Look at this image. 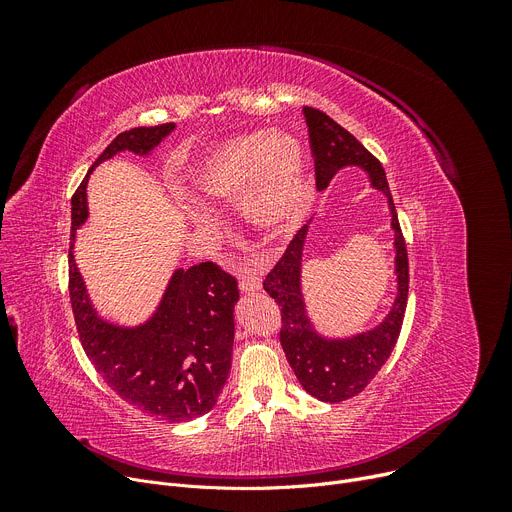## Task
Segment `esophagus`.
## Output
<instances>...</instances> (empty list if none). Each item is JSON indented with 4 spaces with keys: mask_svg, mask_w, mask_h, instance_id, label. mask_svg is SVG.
Returning <instances> with one entry per match:
<instances>
[{
    "mask_svg": "<svg viewBox=\"0 0 512 512\" xmlns=\"http://www.w3.org/2000/svg\"><path fill=\"white\" fill-rule=\"evenodd\" d=\"M261 288V276L257 270H247L240 278V290L242 292H255Z\"/></svg>",
    "mask_w": 512,
    "mask_h": 512,
    "instance_id": "34e87169",
    "label": "esophagus"
}]
</instances>
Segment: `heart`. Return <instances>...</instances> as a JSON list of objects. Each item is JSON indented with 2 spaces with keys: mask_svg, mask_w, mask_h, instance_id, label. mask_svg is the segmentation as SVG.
<instances>
[{
  "mask_svg": "<svg viewBox=\"0 0 512 512\" xmlns=\"http://www.w3.org/2000/svg\"><path fill=\"white\" fill-rule=\"evenodd\" d=\"M188 191L201 201H236L253 228L282 236L292 232L311 205V184L299 139L286 132H253L207 151L188 172ZM197 224L209 213L193 207Z\"/></svg>",
  "mask_w": 512,
  "mask_h": 512,
  "instance_id": "heart-1",
  "label": "heart"
}]
</instances>
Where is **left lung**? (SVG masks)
I'll return each mask as SVG.
<instances>
[{"label": "left lung", "mask_w": 512, "mask_h": 512, "mask_svg": "<svg viewBox=\"0 0 512 512\" xmlns=\"http://www.w3.org/2000/svg\"><path fill=\"white\" fill-rule=\"evenodd\" d=\"M303 114L309 126V145L319 191H324L344 166H359L367 170L371 186L388 197L392 213L398 294L378 328L344 340H328L313 330L301 292V261L309 224L294 234L280 261L263 280L265 292L282 307L280 344L297 380L317 400L342 402L363 392L394 351L409 297V257L386 172L378 157H373L351 132L324 112L303 107Z\"/></svg>", "instance_id": "1"}]
</instances>
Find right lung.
I'll use <instances>...</instances> for the list:
<instances>
[{
    "mask_svg": "<svg viewBox=\"0 0 512 512\" xmlns=\"http://www.w3.org/2000/svg\"><path fill=\"white\" fill-rule=\"evenodd\" d=\"M172 130L168 122L120 132L89 174L120 151L147 155ZM87 178L72 197L68 251V290L80 344L103 382L134 409L170 423L201 417L218 402L230 373L236 278L213 261L176 270L147 324H107L93 309L72 255L76 228L87 220Z\"/></svg>",
    "mask_w": 512,
    "mask_h": 512,
    "instance_id": "obj_1",
    "label": "right lung"
}]
</instances>
